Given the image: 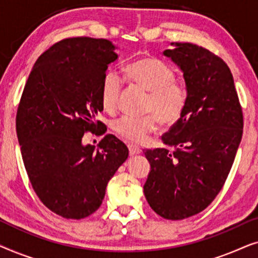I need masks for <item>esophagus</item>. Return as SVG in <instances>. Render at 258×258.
Wrapping results in <instances>:
<instances>
[{"mask_svg":"<svg viewBox=\"0 0 258 258\" xmlns=\"http://www.w3.org/2000/svg\"><path fill=\"white\" fill-rule=\"evenodd\" d=\"M128 149H129V154H130V156H134V155H137V154H141V150L139 147H136V146H133V144H129L128 146Z\"/></svg>","mask_w":258,"mask_h":258,"instance_id":"obj_1","label":"esophagus"}]
</instances>
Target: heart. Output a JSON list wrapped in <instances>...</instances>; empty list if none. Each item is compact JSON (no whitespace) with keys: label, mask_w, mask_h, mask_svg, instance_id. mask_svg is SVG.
Returning a JSON list of instances; mask_svg holds the SVG:
<instances>
[{"label":"heart","mask_w":258,"mask_h":258,"mask_svg":"<svg viewBox=\"0 0 258 258\" xmlns=\"http://www.w3.org/2000/svg\"><path fill=\"white\" fill-rule=\"evenodd\" d=\"M125 75L144 89L150 91L146 116L123 115L112 122L114 132L129 142L144 143L150 134L158 128V119L163 124H174L182 117L188 103V90L175 81V72L170 66L158 58H141L125 69ZM123 86L122 77L109 70L101 87V102L105 110L117 107Z\"/></svg>","instance_id":"obj_1"}]
</instances>
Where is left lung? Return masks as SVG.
<instances>
[{"label": "left lung", "instance_id": "obj_1", "mask_svg": "<svg viewBox=\"0 0 258 258\" xmlns=\"http://www.w3.org/2000/svg\"><path fill=\"white\" fill-rule=\"evenodd\" d=\"M163 55L182 70L188 103L162 136L165 148L144 151L150 172L143 186L155 213L183 220L201 213L221 191L242 140L243 114L223 59L192 43H171Z\"/></svg>", "mask_w": 258, "mask_h": 258}]
</instances>
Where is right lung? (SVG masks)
<instances>
[{
    "label": "right lung",
    "mask_w": 258,
    "mask_h": 258,
    "mask_svg": "<svg viewBox=\"0 0 258 258\" xmlns=\"http://www.w3.org/2000/svg\"><path fill=\"white\" fill-rule=\"evenodd\" d=\"M104 38L73 37L51 45L35 62L16 114V133L28 177L52 213L81 220L95 213L108 182L129 150L114 135L82 144L88 132H107L95 119L103 110L102 81L117 59Z\"/></svg>",
    "instance_id": "right-lung-1"
}]
</instances>
